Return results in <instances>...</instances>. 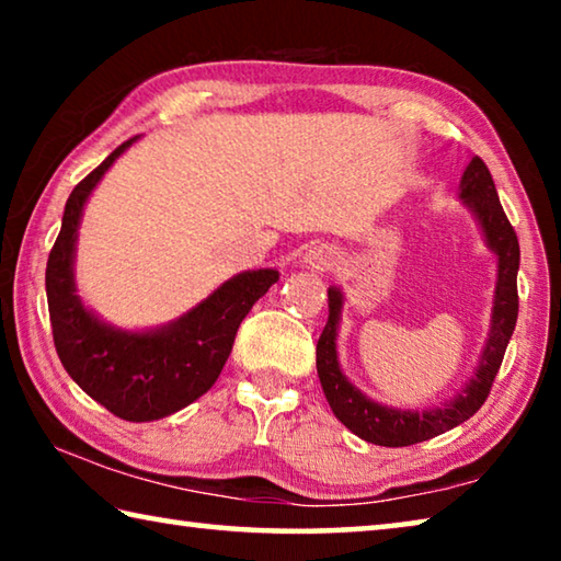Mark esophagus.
I'll list each match as a JSON object with an SVG mask.
<instances>
[{
  "instance_id": "34e87169",
  "label": "esophagus",
  "mask_w": 561,
  "mask_h": 561,
  "mask_svg": "<svg viewBox=\"0 0 561 561\" xmlns=\"http://www.w3.org/2000/svg\"><path fill=\"white\" fill-rule=\"evenodd\" d=\"M301 262H304V267H309V270L327 272V270L334 267V252H331L329 247H324V244L309 247V250L304 252Z\"/></svg>"
}]
</instances>
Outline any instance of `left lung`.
I'll use <instances>...</instances> for the list:
<instances>
[{
  "mask_svg": "<svg viewBox=\"0 0 561 561\" xmlns=\"http://www.w3.org/2000/svg\"><path fill=\"white\" fill-rule=\"evenodd\" d=\"M460 201L478 220L488 250L497 257V282L490 331L478 366H474V376L450 401L425 408V411H411V408L381 405L360 393L341 371L336 351L344 294L339 287H329V321L317 344V371L331 411L360 440L383 445V448H403V445L431 440L478 413L500 371L502 356H505L510 336L517 324L519 242L505 210H502L490 170L478 156L470 160L460 178Z\"/></svg>",
  "mask_w": 561,
  "mask_h": 561,
  "instance_id": "8db88e82",
  "label": "left lung"
}]
</instances>
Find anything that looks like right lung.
Returning a JSON list of instances; mask_svg holds the SVG:
<instances>
[{"label": "right lung", "mask_w": 561, "mask_h": 561, "mask_svg": "<svg viewBox=\"0 0 561 561\" xmlns=\"http://www.w3.org/2000/svg\"><path fill=\"white\" fill-rule=\"evenodd\" d=\"M126 140L73 187L61 232L46 262V299L54 346L83 393L133 423L173 415L213 388L230 356L234 334L252 304L279 279L277 270H247L163 327L128 331L103 321L81 301L73 279L83 207L108 168L136 144Z\"/></svg>", "instance_id": "obj_1"}]
</instances>
